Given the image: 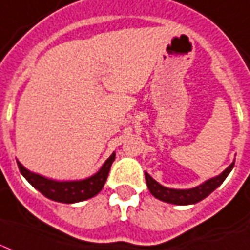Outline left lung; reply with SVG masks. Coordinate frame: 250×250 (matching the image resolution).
I'll return each instance as SVG.
<instances>
[{
	"instance_id": "obj_1",
	"label": "left lung",
	"mask_w": 250,
	"mask_h": 250,
	"mask_svg": "<svg viewBox=\"0 0 250 250\" xmlns=\"http://www.w3.org/2000/svg\"><path fill=\"white\" fill-rule=\"evenodd\" d=\"M233 165H235V161L227 167L223 173H220L219 176L212 177V178L205 181L203 184L193 188H165L163 185H160L157 181L153 180L148 173H146V182L148 188H149L150 194L157 199H160V201L178 206L194 205V203L203 201L205 198L208 197L209 194L214 191L215 188H218L223 184V181L226 180L227 176L231 173V170L233 169Z\"/></svg>"
}]
</instances>
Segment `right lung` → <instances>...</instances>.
I'll list each match as a JSON object with an SVG mask.
<instances>
[{
  "label": "right lung",
  "instance_id": "obj_1",
  "mask_svg": "<svg viewBox=\"0 0 250 250\" xmlns=\"http://www.w3.org/2000/svg\"><path fill=\"white\" fill-rule=\"evenodd\" d=\"M115 160V153H112L101 169L93 176L87 177L85 180L80 181H55L45 178V177L32 173L28 169L17 161L22 176L41 191L44 197L51 201L60 202V203H77V202L86 201L100 193L104 188V182L107 180L108 171L111 167L112 161Z\"/></svg>",
  "mask_w": 250,
  "mask_h": 250
}]
</instances>
